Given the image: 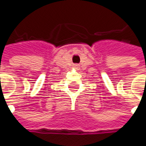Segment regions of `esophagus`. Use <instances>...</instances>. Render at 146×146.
<instances>
[{
    "label": "esophagus",
    "instance_id": "1",
    "mask_svg": "<svg viewBox=\"0 0 146 146\" xmlns=\"http://www.w3.org/2000/svg\"><path fill=\"white\" fill-rule=\"evenodd\" d=\"M73 68H74L75 69H78V68H79V66L78 64H74L73 65Z\"/></svg>",
    "mask_w": 146,
    "mask_h": 146
}]
</instances>
